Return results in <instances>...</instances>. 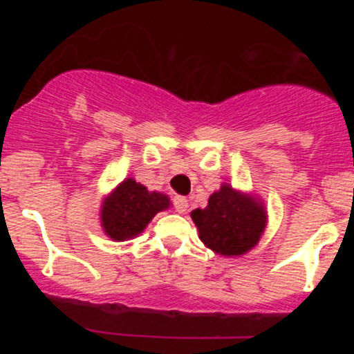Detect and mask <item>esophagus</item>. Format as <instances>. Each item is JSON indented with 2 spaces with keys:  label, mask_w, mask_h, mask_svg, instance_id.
Here are the masks:
<instances>
[{
  "label": "esophagus",
  "mask_w": 354,
  "mask_h": 354,
  "mask_svg": "<svg viewBox=\"0 0 354 354\" xmlns=\"http://www.w3.org/2000/svg\"><path fill=\"white\" fill-rule=\"evenodd\" d=\"M173 205H174V208H176L178 213H185V211L188 209V200H186L185 196H174Z\"/></svg>",
  "instance_id": "1"
}]
</instances>
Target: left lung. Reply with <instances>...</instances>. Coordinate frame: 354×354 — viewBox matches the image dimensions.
Returning a JSON list of instances; mask_svg holds the SVG:
<instances>
[{"label": "left lung", "instance_id": "1", "mask_svg": "<svg viewBox=\"0 0 354 354\" xmlns=\"http://www.w3.org/2000/svg\"><path fill=\"white\" fill-rule=\"evenodd\" d=\"M200 239L221 256H241L258 245L268 214L259 198L225 183L209 196L206 208L191 211Z\"/></svg>", "mask_w": 354, "mask_h": 354}]
</instances>
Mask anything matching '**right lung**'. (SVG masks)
<instances>
[{
  "mask_svg": "<svg viewBox=\"0 0 354 354\" xmlns=\"http://www.w3.org/2000/svg\"><path fill=\"white\" fill-rule=\"evenodd\" d=\"M171 206L169 198L158 191H148L141 183L126 178L101 205V226L115 241H126L143 233L160 211Z\"/></svg>",
  "mask_w": 354,
  "mask_h": 354,
  "instance_id": "add662e5",
  "label": "right lung"
}]
</instances>
